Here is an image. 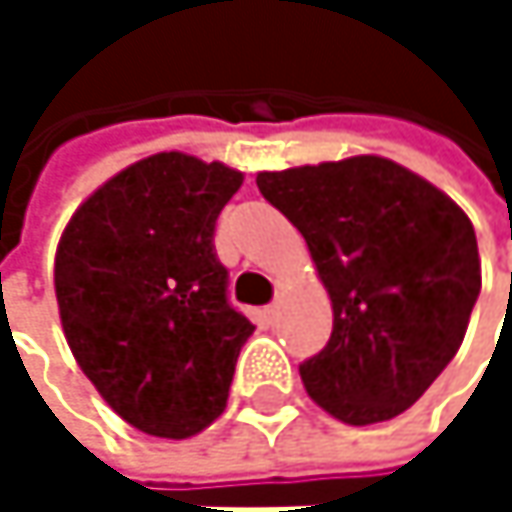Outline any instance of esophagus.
I'll return each instance as SVG.
<instances>
[{
    "instance_id": "1",
    "label": "esophagus",
    "mask_w": 512,
    "mask_h": 512,
    "mask_svg": "<svg viewBox=\"0 0 512 512\" xmlns=\"http://www.w3.org/2000/svg\"><path fill=\"white\" fill-rule=\"evenodd\" d=\"M266 320H275V314H278V302H272V305H266Z\"/></svg>"
}]
</instances>
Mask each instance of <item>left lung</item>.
Listing matches in <instances>:
<instances>
[{
    "instance_id": "1",
    "label": "left lung",
    "mask_w": 512,
    "mask_h": 512,
    "mask_svg": "<svg viewBox=\"0 0 512 512\" xmlns=\"http://www.w3.org/2000/svg\"><path fill=\"white\" fill-rule=\"evenodd\" d=\"M260 195L305 237L329 290V344L299 364L314 403L364 427L406 412L457 356L480 296L460 207L382 156L260 171Z\"/></svg>"
}]
</instances>
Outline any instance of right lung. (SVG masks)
Listing matches in <instances>:
<instances>
[{
	"label": "right lung",
	"mask_w": 512,
	"mask_h": 512,
	"mask_svg": "<svg viewBox=\"0 0 512 512\" xmlns=\"http://www.w3.org/2000/svg\"><path fill=\"white\" fill-rule=\"evenodd\" d=\"M243 174L154 154L103 183L55 255L64 338L100 397L136 430L189 439L228 403L255 326L228 302L213 234Z\"/></svg>",
	"instance_id": "right-lung-1"
}]
</instances>
